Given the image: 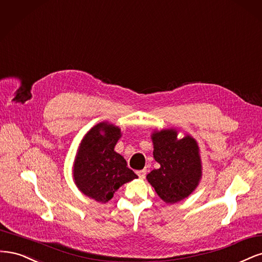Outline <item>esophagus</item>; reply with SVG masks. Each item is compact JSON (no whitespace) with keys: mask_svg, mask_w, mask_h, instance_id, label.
<instances>
[{"mask_svg":"<svg viewBox=\"0 0 262 262\" xmlns=\"http://www.w3.org/2000/svg\"><path fill=\"white\" fill-rule=\"evenodd\" d=\"M146 174H147V171L146 170H140V171H137V175L139 176V179L143 180L146 177Z\"/></svg>","mask_w":262,"mask_h":262,"instance_id":"esophagus-1","label":"esophagus"}]
</instances>
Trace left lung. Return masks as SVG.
I'll return each mask as SVG.
<instances>
[{"label": "left lung", "instance_id": "1", "mask_svg": "<svg viewBox=\"0 0 262 262\" xmlns=\"http://www.w3.org/2000/svg\"><path fill=\"white\" fill-rule=\"evenodd\" d=\"M175 128L155 130L151 134L154 158L160 164L147 175L150 183L165 204H176L193 192L202 177L199 146L186 134L181 139Z\"/></svg>", "mask_w": 262, "mask_h": 262}]
</instances>
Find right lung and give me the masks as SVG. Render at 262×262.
Returning a JSON list of instances; mask_svg holds the SVG:
<instances>
[{"label": "right lung", "instance_id": "add662e5", "mask_svg": "<svg viewBox=\"0 0 262 262\" xmlns=\"http://www.w3.org/2000/svg\"><path fill=\"white\" fill-rule=\"evenodd\" d=\"M121 128L108 122L95 125L81 139L73 165V177L83 195L105 204L122 185L137 175L126 160L114 151Z\"/></svg>", "mask_w": 262, "mask_h": 262}]
</instances>
